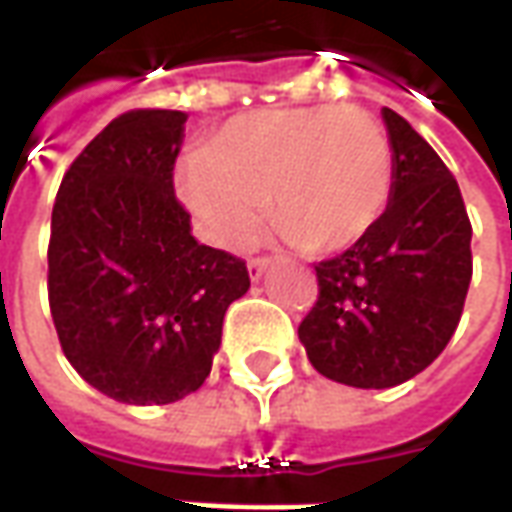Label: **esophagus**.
<instances>
[{
  "instance_id": "34e87169",
  "label": "esophagus",
  "mask_w": 512,
  "mask_h": 512,
  "mask_svg": "<svg viewBox=\"0 0 512 512\" xmlns=\"http://www.w3.org/2000/svg\"><path fill=\"white\" fill-rule=\"evenodd\" d=\"M268 266H271V257H252V260H249V277L257 282V279L266 274Z\"/></svg>"
}]
</instances>
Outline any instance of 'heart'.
I'll list each match as a JSON object with an SVG mask.
<instances>
[{
    "label": "heart",
    "instance_id": "1",
    "mask_svg": "<svg viewBox=\"0 0 512 512\" xmlns=\"http://www.w3.org/2000/svg\"><path fill=\"white\" fill-rule=\"evenodd\" d=\"M395 156L362 109L296 106L233 117L180 169V194L213 244L241 249L271 216L323 255L356 244L384 213Z\"/></svg>",
    "mask_w": 512,
    "mask_h": 512
}]
</instances>
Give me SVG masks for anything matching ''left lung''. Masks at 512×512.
<instances>
[{
  "mask_svg": "<svg viewBox=\"0 0 512 512\" xmlns=\"http://www.w3.org/2000/svg\"><path fill=\"white\" fill-rule=\"evenodd\" d=\"M392 194L376 227L315 266L318 301L299 326L312 367L337 384L386 389L447 348L472 282V222L439 153L386 109Z\"/></svg>",
  "mask_w": 512,
  "mask_h": 512,
  "instance_id": "obj_1",
  "label": "left lung"
}]
</instances>
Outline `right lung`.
Returning <instances> with one entry per match:
<instances>
[{"instance_id": "right-lung-1", "label": "right lung", "mask_w": 512, "mask_h": 512, "mask_svg": "<svg viewBox=\"0 0 512 512\" xmlns=\"http://www.w3.org/2000/svg\"><path fill=\"white\" fill-rule=\"evenodd\" d=\"M183 112L131 109L84 147L51 211L49 307L62 354L98 392L164 406L197 392L241 257L197 244L172 186Z\"/></svg>"}]
</instances>
